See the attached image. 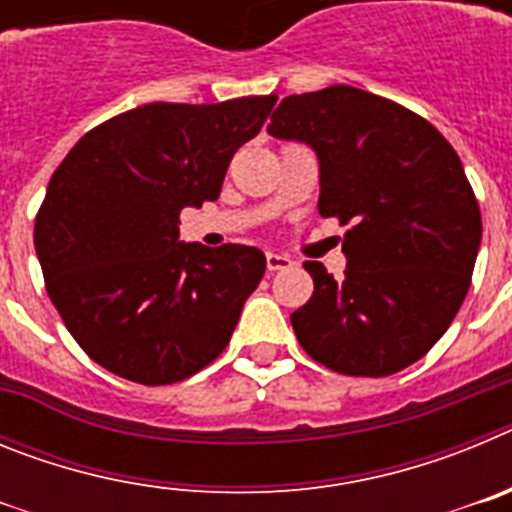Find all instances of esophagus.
<instances>
[{
  "instance_id": "esophagus-1",
  "label": "esophagus",
  "mask_w": 512,
  "mask_h": 512,
  "mask_svg": "<svg viewBox=\"0 0 512 512\" xmlns=\"http://www.w3.org/2000/svg\"><path fill=\"white\" fill-rule=\"evenodd\" d=\"M292 266H295V261L289 259V256H284V253H274V251L266 253V269L269 271H284V269H292Z\"/></svg>"
}]
</instances>
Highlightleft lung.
Listing matches in <instances>:
<instances>
[{
	"instance_id": "1",
	"label": "left lung",
	"mask_w": 512,
	"mask_h": 512,
	"mask_svg": "<svg viewBox=\"0 0 512 512\" xmlns=\"http://www.w3.org/2000/svg\"><path fill=\"white\" fill-rule=\"evenodd\" d=\"M269 135L315 151L323 217L348 225L343 282L307 261L315 292L292 312L315 361L387 377L433 348L469 292L482 217L464 166L431 122L364 89L284 97Z\"/></svg>"
}]
</instances>
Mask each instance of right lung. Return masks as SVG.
Returning a JSON list of instances; mask_svg holds the SVG:
<instances>
[{"label":"right lung","instance_id":"right-lung-1","mask_svg":"<svg viewBox=\"0 0 512 512\" xmlns=\"http://www.w3.org/2000/svg\"><path fill=\"white\" fill-rule=\"evenodd\" d=\"M274 102L143 104L89 130L51 176L35 217L45 289L107 372L182 382L228 346L264 253L179 241V215L220 197L230 158Z\"/></svg>","mask_w":512,"mask_h":512}]
</instances>
